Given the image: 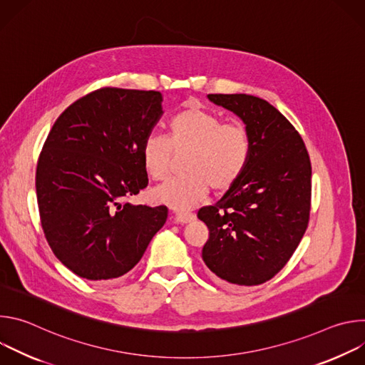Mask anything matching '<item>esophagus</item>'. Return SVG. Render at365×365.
<instances>
[{"label":"esophagus","instance_id":"34e87169","mask_svg":"<svg viewBox=\"0 0 365 365\" xmlns=\"http://www.w3.org/2000/svg\"><path fill=\"white\" fill-rule=\"evenodd\" d=\"M195 220V215L193 214H189V212H178L176 215H175V221L178 222V224H187V222H190V221H193Z\"/></svg>","mask_w":365,"mask_h":365}]
</instances>
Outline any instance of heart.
<instances>
[{
	"label": "heart",
	"mask_w": 365,
	"mask_h": 365,
	"mask_svg": "<svg viewBox=\"0 0 365 365\" xmlns=\"http://www.w3.org/2000/svg\"><path fill=\"white\" fill-rule=\"evenodd\" d=\"M169 130L170 140L148 134L143 141L144 170L154 180L165 179L170 170L175 147L189 148L185 160L187 173L155 187L151 192L154 202L187 211L206 197L211 186L220 192L228 190L245 172L252 144L242 123H222L218 114L192 106L172 118Z\"/></svg>",
	"instance_id": "b5f03b06"
}]
</instances>
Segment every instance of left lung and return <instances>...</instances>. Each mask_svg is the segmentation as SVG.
I'll return each mask as SVG.
<instances>
[{
	"label": "left lung",
	"instance_id": "8db88e82",
	"mask_svg": "<svg viewBox=\"0 0 365 365\" xmlns=\"http://www.w3.org/2000/svg\"><path fill=\"white\" fill-rule=\"evenodd\" d=\"M207 99L242 120L252 148L240 180L197 212L210 230L202 258L221 280L257 286L286 266L307 228L310 159L300 134L267 101L247 93Z\"/></svg>",
	"mask_w": 365,
	"mask_h": 365
}]
</instances>
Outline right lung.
<instances>
[{"mask_svg": "<svg viewBox=\"0 0 365 365\" xmlns=\"http://www.w3.org/2000/svg\"><path fill=\"white\" fill-rule=\"evenodd\" d=\"M158 91L101 88L51 127L36 170L44 237L76 276L106 282L128 273L168 220V207L131 205L148 183L141 145L160 120Z\"/></svg>", "mask_w": 365, "mask_h": 365, "instance_id": "right-lung-1", "label": "right lung"}]
</instances>
